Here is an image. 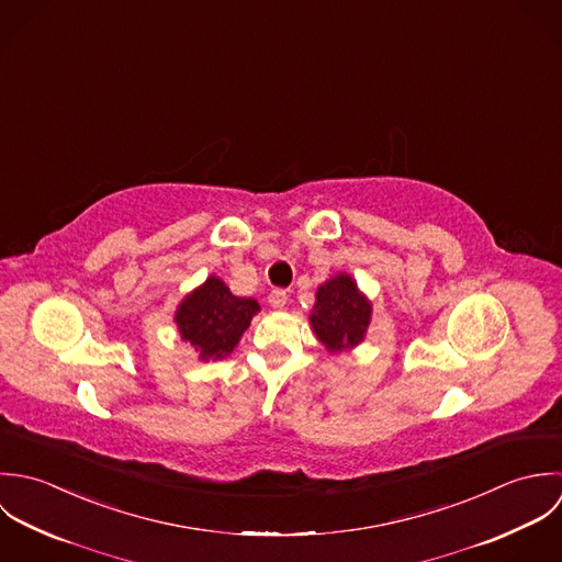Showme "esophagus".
I'll return each instance as SVG.
<instances>
[{
    "label": "esophagus",
    "instance_id": "obj_1",
    "mask_svg": "<svg viewBox=\"0 0 562 562\" xmlns=\"http://www.w3.org/2000/svg\"><path fill=\"white\" fill-rule=\"evenodd\" d=\"M269 304H271L273 308H282V306L286 304V291H284V289H273V291L269 293Z\"/></svg>",
    "mask_w": 562,
    "mask_h": 562
}]
</instances>
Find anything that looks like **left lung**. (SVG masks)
I'll return each mask as SVG.
<instances>
[{
    "label": "left lung",
    "instance_id": "1",
    "mask_svg": "<svg viewBox=\"0 0 562 562\" xmlns=\"http://www.w3.org/2000/svg\"><path fill=\"white\" fill-rule=\"evenodd\" d=\"M371 319V304L358 293L349 276H337L319 286L311 317L313 330L330 351L358 345Z\"/></svg>",
    "mask_w": 562,
    "mask_h": 562
}]
</instances>
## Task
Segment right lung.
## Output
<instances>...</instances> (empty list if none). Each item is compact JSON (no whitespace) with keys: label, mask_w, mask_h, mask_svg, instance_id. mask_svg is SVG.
Here are the masks:
<instances>
[{"label":"right lung","mask_w":562,"mask_h":562,"mask_svg":"<svg viewBox=\"0 0 562 562\" xmlns=\"http://www.w3.org/2000/svg\"><path fill=\"white\" fill-rule=\"evenodd\" d=\"M258 311L256 300L232 295L220 278L211 276L180 304L176 324L202 360H217L234 349Z\"/></svg>","instance_id":"add662e5"}]
</instances>
